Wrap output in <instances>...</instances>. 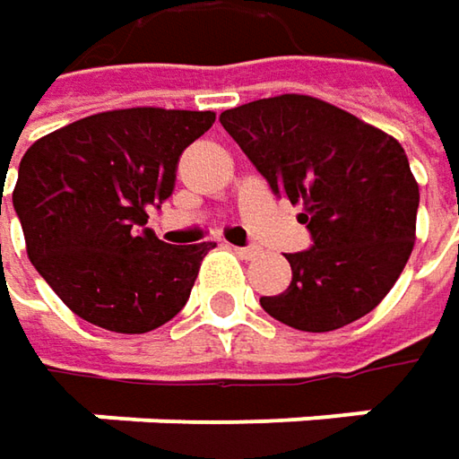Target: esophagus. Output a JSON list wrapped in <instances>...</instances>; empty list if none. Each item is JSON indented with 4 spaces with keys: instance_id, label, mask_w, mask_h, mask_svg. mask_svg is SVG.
Segmentation results:
<instances>
[{
    "instance_id": "esophagus-1",
    "label": "esophagus",
    "mask_w": 459,
    "mask_h": 459,
    "mask_svg": "<svg viewBox=\"0 0 459 459\" xmlns=\"http://www.w3.org/2000/svg\"><path fill=\"white\" fill-rule=\"evenodd\" d=\"M233 251H236L241 259H254V256L259 254V249H256V247H233Z\"/></svg>"
}]
</instances>
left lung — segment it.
Instances as JSON below:
<instances>
[{"instance_id": "8db88e82", "label": "left lung", "mask_w": 459, "mask_h": 459, "mask_svg": "<svg viewBox=\"0 0 459 459\" xmlns=\"http://www.w3.org/2000/svg\"><path fill=\"white\" fill-rule=\"evenodd\" d=\"M229 135L274 195L303 203L310 249L288 254L285 292L259 298L298 331H333L375 308L409 262L419 185L388 133L306 94L221 112Z\"/></svg>"}]
</instances>
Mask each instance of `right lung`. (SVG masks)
I'll return each mask as SVG.
<instances>
[{
    "mask_svg": "<svg viewBox=\"0 0 459 459\" xmlns=\"http://www.w3.org/2000/svg\"><path fill=\"white\" fill-rule=\"evenodd\" d=\"M212 123L215 112H100L25 151L12 205L28 256L79 318L146 333L185 308L215 244L171 247L146 223L174 192L182 151Z\"/></svg>",
    "mask_w": 459,
    "mask_h": 459,
    "instance_id": "obj_1",
    "label": "right lung"
}]
</instances>
